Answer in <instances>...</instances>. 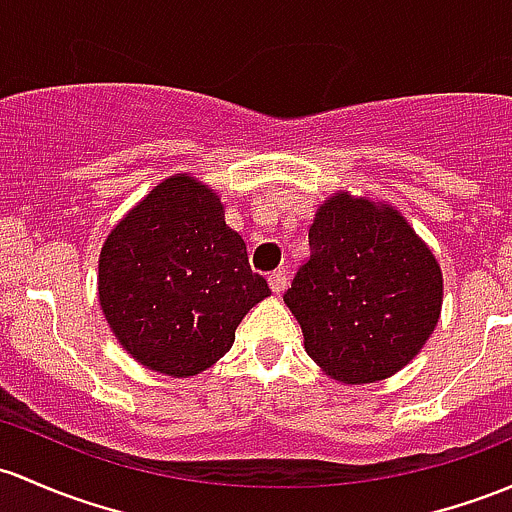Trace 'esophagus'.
<instances>
[{
  "mask_svg": "<svg viewBox=\"0 0 512 512\" xmlns=\"http://www.w3.org/2000/svg\"><path fill=\"white\" fill-rule=\"evenodd\" d=\"M268 285H271L273 293L280 295L285 290V285H288V278H285L283 271H276V273H271V276H268Z\"/></svg>",
  "mask_w": 512,
  "mask_h": 512,
  "instance_id": "1",
  "label": "esophagus"
}]
</instances>
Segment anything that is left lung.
<instances>
[{
    "label": "left lung",
    "instance_id": "8db88e82",
    "mask_svg": "<svg viewBox=\"0 0 512 512\" xmlns=\"http://www.w3.org/2000/svg\"><path fill=\"white\" fill-rule=\"evenodd\" d=\"M442 298L439 261L400 210L337 190L317 207L310 258L283 300L307 356L334 381L364 386L420 354Z\"/></svg>",
    "mask_w": 512,
    "mask_h": 512
}]
</instances>
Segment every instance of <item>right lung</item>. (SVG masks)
Returning a JSON list of instances; mask_svg holds the SVG:
<instances>
[{
  "mask_svg": "<svg viewBox=\"0 0 512 512\" xmlns=\"http://www.w3.org/2000/svg\"><path fill=\"white\" fill-rule=\"evenodd\" d=\"M97 293L131 359L190 378L232 349L236 327L271 290L224 222L222 197L195 175L175 173L107 234Z\"/></svg>",
  "mask_w": 512,
  "mask_h": 512,
  "instance_id": "right-lung-1",
  "label": "right lung"
}]
</instances>
